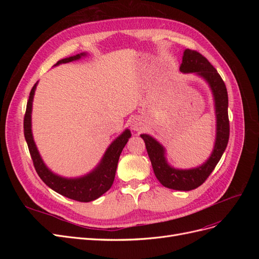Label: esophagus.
I'll use <instances>...</instances> for the list:
<instances>
[{
	"label": "esophagus",
	"instance_id": "1",
	"mask_svg": "<svg viewBox=\"0 0 259 259\" xmlns=\"http://www.w3.org/2000/svg\"><path fill=\"white\" fill-rule=\"evenodd\" d=\"M131 127L133 131L139 132L144 128V122L139 116H133L131 120Z\"/></svg>",
	"mask_w": 259,
	"mask_h": 259
}]
</instances>
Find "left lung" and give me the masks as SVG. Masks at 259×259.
Returning <instances> with one entry per match:
<instances>
[{
	"instance_id": "obj_1",
	"label": "left lung",
	"mask_w": 259,
	"mask_h": 259,
	"mask_svg": "<svg viewBox=\"0 0 259 259\" xmlns=\"http://www.w3.org/2000/svg\"><path fill=\"white\" fill-rule=\"evenodd\" d=\"M180 72L194 73L202 77L210 89L214 99L216 117V137L213 151L209 158L199 166L192 168H176L168 164L166 150L158 140L148 134L140 137L146 144L147 152L150 158L155 177L166 188L173 190L189 191L195 189L205 182L221 160L229 140V119H228V93L226 85L218 74L217 70L210 62L198 52L185 50Z\"/></svg>"
}]
</instances>
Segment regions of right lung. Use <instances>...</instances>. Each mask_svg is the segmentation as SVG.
Segmentation results:
<instances>
[{
    "instance_id": "1",
    "label": "right lung",
    "mask_w": 259,
    "mask_h": 259,
    "mask_svg": "<svg viewBox=\"0 0 259 259\" xmlns=\"http://www.w3.org/2000/svg\"><path fill=\"white\" fill-rule=\"evenodd\" d=\"M85 56H88V53H80L74 55V56H70L57 61V64L54 65V67L59 66L61 64H67V62L79 60ZM37 83L38 82L34 84L32 90L30 92L25 120H23V133H25L26 142L28 144L29 151L31 158H32L37 175L40 176V178L46 184V186H49L51 189L64 195L66 198L79 202H91L98 199L110 189L113 184L117 162H119V158L123 148L132 136L131 131L126 128L121 135H119L113 140L110 146L107 148V150L103 158H101L100 162L98 163V165L93 170H91L90 173L73 178L62 177L58 174H55L44 163L40 152L37 150L32 134L31 114H32V103Z\"/></svg>"
}]
</instances>
